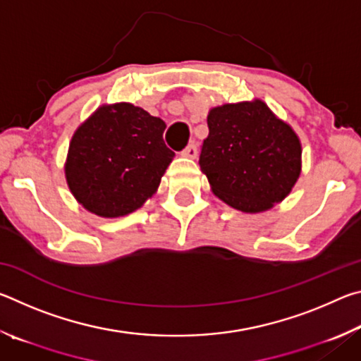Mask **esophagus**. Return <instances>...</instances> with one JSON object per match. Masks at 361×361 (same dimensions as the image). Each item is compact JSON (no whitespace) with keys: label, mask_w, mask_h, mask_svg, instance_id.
Returning a JSON list of instances; mask_svg holds the SVG:
<instances>
[{"label":"esophagus","mask_w":361,"mask_h":361,"mask_svg":"<svg viewBox=\"0 0 361 361\" xmlns=\"http://www.w3.org/2000/svg\"><path fill=\"white\" fill-rule=\"evenodd\" d=\"M183 156L195 159V157H197V146H195L194 143H189V145L186 146V148L183 149Z\"/></svg>","instance_id":"esophagus-1"}]
</instances>
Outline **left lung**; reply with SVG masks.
Instances as JSON below:
<instances>
[{
	"label": "left lung",
	"instance_id": "8db88e82",
	"mask_svg": "<svg viewBox=\"0 0 361 361\" xmlns=\"http://www.w3.org/2000/svg\"><path fill=\"white\" fill-rule=\"evenodd\" d=\"M207 124L199 164L215 195L247 213L271 209L288 195L301 173V143L266 103L213 108Z\"/></svg>",
	"mask_w": 361,
	"mask_h": 361
}]
</instances>
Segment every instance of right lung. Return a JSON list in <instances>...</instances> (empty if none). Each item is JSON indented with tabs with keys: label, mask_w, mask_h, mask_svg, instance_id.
Masks as SVG:
<instances>
[{
	"label": "right lung",
	"mask_w": 361,
	"mask_h": 361,
	"mask_svg": "<svg viewBox=\"0 0 361 361\" xmlns=\"http://www.w3.org/2000/svg\"><path fill=\"white\" fill-rule=\"evenodd\" d=\"M166 122L130 103L102 106L75 132L66 181L84 209L99 216L132 213L156 192L175 152Z\"/></svg>",
	"instance_id": "obj_1"
}]
</instances>
